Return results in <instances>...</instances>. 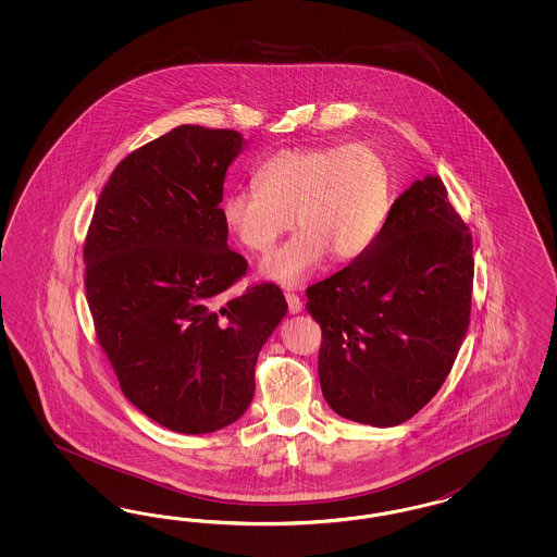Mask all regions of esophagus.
<instances>
[{"label": "esophagus", "mask_w": 557, "mask_h": 557, "mask_svg": "<svg viewBox=\"0 0 557 557\" xmlns=\"http://www.w3.org/2000/svg\"><path fill=\"white\" fill-rule=\"evenodd\" d=\"M287 310L289 314H300L302 312V300L296 294H286Z\"/></svg>", "instance_id": "obj_1"}]
</instances>
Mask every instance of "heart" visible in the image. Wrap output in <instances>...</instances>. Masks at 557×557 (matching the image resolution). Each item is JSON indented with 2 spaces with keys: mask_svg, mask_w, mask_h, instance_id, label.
I'll use <instances>...</instances> for the list:
<instances>
[{
  "mask_svg": "<svg viewBox=\"0 0 557 557\" xmlns=\"http://www.w3.org/2000/svg\"><path fill=\"white\" fill-rule=\"evenodd\" d=\"M255 186L231 189L220 216L253 253H268L296 220L300 231L259 265L277 286H302L329 255L351 263L368 253L388 214V168L363 143L277 151L255 171Z\"/></svg>",
  "mask_w": 557,
  "mask_h": 557,
  "instance_id": "1",
  "label": "heart"
}]
</instances>
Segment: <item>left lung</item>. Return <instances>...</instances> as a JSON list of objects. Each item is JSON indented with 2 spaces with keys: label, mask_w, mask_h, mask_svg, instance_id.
Segmentation results:
<instances>
[{
  "label": "left lung",
  "mask_w": 557,
  "mask_h": 557,
  "mask_svg": "<svg viewBox=\"0 0 557 557\" xmlns=\"http://www.w3.org/2000/svg\"><path fill=\"white\" fill-rule=\"evenodd\" d=\"M472 235L438 175L392 203L370 251L308 287L322 396L338 417L396 426L454 368L472 310Z\"/></svg>",
  "instance_id": "1"
}]
</instances>
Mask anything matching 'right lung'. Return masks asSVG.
<instances>
[{
	"label": "right lung",
	"instance_id": "obj_1",
	"mask_svg": "<svg viewBox=\"0 0 557 557\" xmlns=\"http://www.w3.org/2000/svg\"><path fill=\"white\" fill-rule=\"evenodd\" d=\"M247 140L182 124L131 152L101 189L85 238V289L122 394L184 435L251 405L255 363L286 317L273 284L228 298L247 261L228 249L224 177Z\"/></svg>",
	"mask_w": 557,
	"mask_h": 557
}]
</instances>
